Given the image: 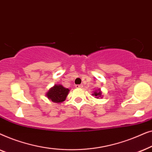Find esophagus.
Masks as SVG:
<instances>
[{"label": "esophagus", "instance_id": "1", "mask_svg": "<svg viewBox=\"0 0 152 152\" xmlns=\"http://www.w3.org/2000/svg\"><path fill=\"white\" fill-rule=\"evenodd\" d=\"M75 87L77 88H82V84H80V85H75Z\"/></svg>", "mask_w": 152, "mask_h": 152}]
</instances>
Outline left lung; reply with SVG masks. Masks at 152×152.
I'll use <instances>...</instances> for the list:
<instances>
[{"label":"left lung","instance_id":"left-lung-1","mask_svg":"<svg viewBox=\"0 0 152 152\" xmlns=\"http://www.w3.org/2000/svg\"><path fill=\"white\" fill-rule=\"evenodd\" d=\"M93 95H94L95 97H96L97 99L102 98V96H103V95H102V91L100 88H98L97 90H95L93 91Z\"/></svg>","mask_w":152,"mask_h":152}]
</instances>
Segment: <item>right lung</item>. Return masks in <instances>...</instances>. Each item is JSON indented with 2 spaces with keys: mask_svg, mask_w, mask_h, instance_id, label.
Listing matches in <instances>:
<instances>
[{
  "mask_svg": "<svg viewBox=\"0 0 152 152\" xmlns=\"http://www.w3.org/2000/svg\"><path fill=\"white\" fill-rule=\"evenodd\" d=\"M70 90L61 84H55L49 89L46 94L48 99L55 103H61L65 101Z\"/></svg>",
  "mask_w": 152,
  "mask_h": 152,
  "instance_id": "obj_1",
  "label": "right lung"
}]
</instances>
